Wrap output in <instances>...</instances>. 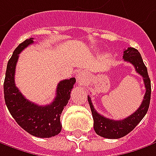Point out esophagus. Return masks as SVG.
Here are the masks:
<instances>
[{
    "instance_id": "obj_1",
    "label": "esophagus",
    "mask_w": 156,
    "mask_h": 156,
    "mask_svg": "<svg viewBox=\"0 0 156 156\" xmlns=\"http://www.w3.org/2000/svg\"><path fill=\"white\" fill-rule=\"evenodd\" d=\"M87 74L85 73V71H80L77 75V79H78V82L80 85H83L85 84V80L87 79Z\"/></svg>"
}]
</instances>
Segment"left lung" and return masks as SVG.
<instances>
[{
	"label": "left lung",
	"mask_w": 156,
	"mask_h": 156,
	"mask_svg": "<svg viewBox=\"0 0 156 156\" xmlns=\"http://www.w3.org/2000/svg\"><path fill=\"white\" fill-rule=\"evenodd\" d=\"M123 58L126 62H129L132 64L137 73L143 78L144 85H145L146 92L142 103L140 107L132 113L130 116L124 119L120 120H114L105 118L103 115L98 113V112L94 109L93 105L91 103V97L88 96V102L91 107L92 118H93V128L97 134L101 137L107 138V139H119L126 135L127 133L133 130V128L140 122V120L144 118L146 113L148 110L149 103H150V97H151V82L150 78L147 74V67L143 63L142 58L140 52L134 48H127L124 51Z\"/></svg>",
	"instance_id": "8db88e82"
}]
</instances>
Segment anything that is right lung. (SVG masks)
<instances>
[{
  "label": "right lung",
  "mask_w": 156,
  "mask_h": 156,
  "mask_svg": "<svg viewBox=\"0 0 156 156\" xmlns=\"http://www.w3.org/2000/svg\"><path fill=\"white\" fill-rule=\"evenodd\" d=\"M34 38L25 40L16 47L8 62L4 79V98L9 111L17 124L26 132L39 138H50L61 132L60 116L76 82L75 78L58 83L56 98L50 105H38L24 97L15 84V72L19 54L34 43Z\"/></svg>",
  "instance_id": "add662e5"
}]
</instances>
